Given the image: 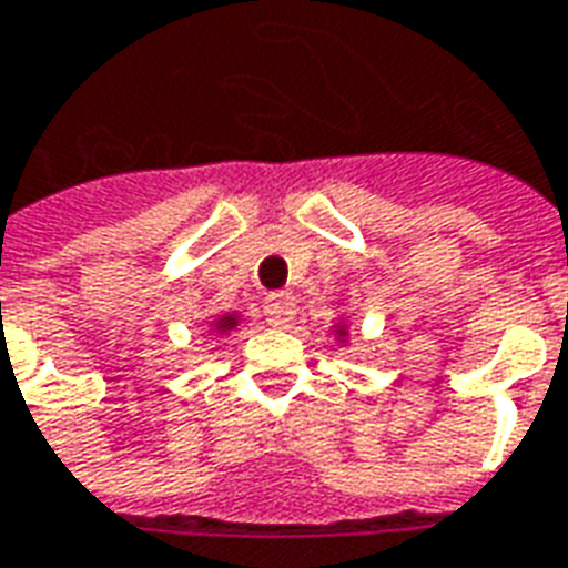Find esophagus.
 <instances>
[{
    "label": "esophagus",
    "instance_id": "34e87169",
    "mask_svg": "<svg viewBox=\"0 0 568 568\" xmlns=\"http://www.w3.org/2000/svg\"><path fill=\"white\" fill-rule=\"evenodd\" d=\"M265 315L267 322L274 327H288L297 315V301H294L292 292H274L265 301Z\"/></svg>",
    "mask_w": 568,
    "mask_h": 568
}]
</instances>
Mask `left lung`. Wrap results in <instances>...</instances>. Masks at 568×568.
I'll list each match as a JSON object with an SVG mask.
<instances>
[{
	"instance_id": "left-lung-1",
	"label": "left lung",
	"mask_w": 568,
	"mask_h": 568,
	"mask_svg": "<svg viewBox=\"0 0 568 568\" xmlns=\"http://www.w3.org/2000/svg\"><path fill=\"white\" fill-rule=\"evenodd\" d=\"M333 336H336V342H339V345H345V342H348V322H336L333 324Z\"/></svg>"
}]
</instances>
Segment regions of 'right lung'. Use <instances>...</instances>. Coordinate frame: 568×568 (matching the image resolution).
<instances>
[{"label": "right lung", "instance_id": "add662e5", "mask_svg": "<svg viewBox=\"0 0 568 568\" xmlns=\"http://www.w3.org/2000/svg\"><path fill=\"white\" fill-rule=\"evenodd\" d=\"M241 324V313H223V315H216L214 322L207 324L211 327V336H226V333H232Z\"/></svg>", "mask_w": 568, "mask_h": 568}]
</instances>
